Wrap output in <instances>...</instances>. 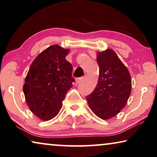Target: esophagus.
<instances>
[{"label":"esophagus","mask_w":157,"mask_h":157,"mask_svg":"<svg viewBox=\"0 0 157 157\" xmlns=\"http://www.w3.org/2000/svg\"><path fill=\"white\" fill-rule=\"evenodd\" d=\"M82 80H83L82 77H81V78H76V83L77 84L80 83L81 82V81H82Z\"/></svg>","instance_id":"1"}]
</instances>
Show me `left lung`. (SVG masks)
I'll use <instances>...</instances> for the list:
<instances>
[{
    "instance_id": "8db88e82",
    "label": "left lung",
    "mask_w": 157,
    "mask_h": 157,
    "mask_svg": "<svg viewBox=\"0 0 157 157\" xmlns=\"http://www.w3.org/2000/svg\"><path fill=\"white\" fill-rule=\"evenodd\" d=\"M100 71L96 87L86 96L90 108L103 120L115 116L126 105L132 89L129 72L115 52H98Z\"/></svg>"
}]
</instances>
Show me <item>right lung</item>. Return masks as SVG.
I'll list each match as a JSON object with an SVG mask.
<instances>
[{"instance_id": "add662e5", "label": "right lung", "mask_w": 157, "mask_h": 157, "mask_svg": "<svg viewBox=\"0 0 157 157\" xmlns=\"http://www.w3.org/2000/svg\"><path fill=\"white\" fill-rule=\"evenodd\" d=\"M69 49L52 45L33 61L27 75L23 92L30 110L42 120L58 114L68 90L72 87L73 67L66 60Z\"/></svg>"}]
</instances>
